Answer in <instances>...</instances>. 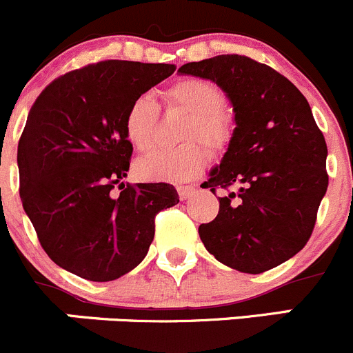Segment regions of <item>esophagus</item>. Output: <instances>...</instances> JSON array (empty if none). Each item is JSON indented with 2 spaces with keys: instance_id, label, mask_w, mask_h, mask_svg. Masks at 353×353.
I'll list each match as a JSON object with an SVG mask.
<instances>
[{
  "instance_id": "esophagus-1",
  "label": "esophagus",
  "mask_w": 353,
  "mask_h": 353,
  "mask_svg": "<svg viewBox=\"0 0 353 353\" xmlns=\"http://www.w3.org/2000/svg\"><path fill=\"white\" fill-rule=\"evenodd\" d=\"M176 190L181 201H188V199L197 194V188L192 187V185H180V187H176Z\"/></svg>"
}]
</instances>
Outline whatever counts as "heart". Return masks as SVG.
<instances>
[{"label":"heart","instance_id":"1","mask_svg":"<svg viewBox=\"0 0 353 353\" xmlns=\"http://www.w3.org/2000/svg\"><path fill=\"white\" fill-rule=\"evenodd\" d=\"M170 104L180 108L185 120L181 139L185 144L172 149H156L141 158L135 172L149 181H185L202 172L211 161L212 151H225L233 137L232 118L223 111V94L214 83L202 79L178 80L165 92ZM158 104L151 96H137L127 108L123 130L137 151L151 148ZM204 141L205 146L201 144Z\"/></svg>","mask_w":353,"mask_h":353}]
</instances>
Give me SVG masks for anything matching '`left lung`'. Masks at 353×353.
<instances>
[{
	"label": "left lung",
	"instance_id": "1",
	"mask_svg": "<svg viewBox=\"0 0 353 353\" xmlns=\"http://www.w3.org/2000/svg\"><path fill=\"white\" fill-rule=\"evenodd\" d=\"M214 82L235 113L232 142L202 188L239 185L199 226L209 254L240 273L259 274L303 249L327 188V148L303 94L271 66L240 54L178 68Z\"/></svg>",
	"mask_w": 353,
	"mask_h": 353
}]
</instances>
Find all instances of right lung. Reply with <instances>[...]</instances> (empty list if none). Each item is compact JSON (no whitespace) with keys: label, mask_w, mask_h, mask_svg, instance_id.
<instances>
[{"label":"right lung","mask_w":353,"mask_h":353,"mask_svg":"<svg viewBox=\"0 0 353 353\" xmlns=\"http://www.w3.org/2000/svg\"><path fill=\"white\" fill-rule=\"evenodd\" d=\"M173 72L166 63H94L53 80L30 108L17 154L20 199L63 270L90 281L123 276L148 254L156 214L180 201L170 183L121 181L134 151L128 104Z\"/></svg>","instance_id":"1"}]
</instances>
